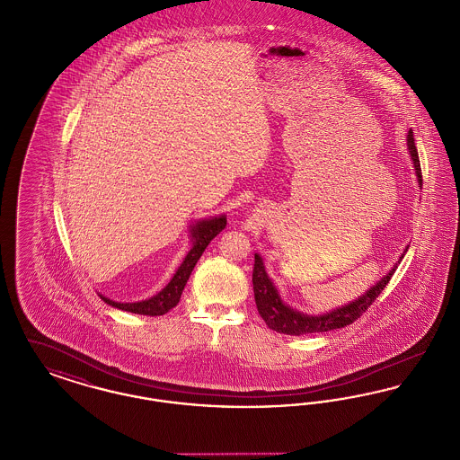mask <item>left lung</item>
Listing matches in <instances>:
<instances>
[{"label":"left lung","mask_w":460,"mask_h":460,"mask_svg":"<svg viewBox=\"0 0 460 460\" xmlns=\"http://www.w3.org/2000/svg\"><path fill=\"white\" fill-rule=\"evenodd\" d=\"M407 146H409V152H411L412 162H414L419 186H422V172H420V164H419V155H417L412 129L407 134ZM405 252H407V248H405ZM402 259H403V255L400 257V261ZM398 263H394V269L386 276H383L381 281L371 286L362 296H358L350 304L338 306L323 315H306L304 312H298V310L286 305L285 302L281 300L278 288L274 286L272 279L265 272L262 257L259 253H255L252 281H253L257 310L269 328L278 331V332H283V334H291V336H302V334H310V332H326L331 329L345 328L353 321H357L372 305V302L381 295V291L390 283Z\"/></svg>","instance_id":"left-lung-1"}]
</instances>
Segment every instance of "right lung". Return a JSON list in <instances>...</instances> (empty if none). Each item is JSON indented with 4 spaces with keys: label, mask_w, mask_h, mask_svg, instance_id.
<instances>
[{
    "label": "right lung",
    "mask_w": 460,
    "mask_h": 460,
    "mask_svg": "<svg viewBox=\"0 0 460 460\" xmlns=\"http://www.w3.org/2000/svg\"><path fill=\"white\" fill-rule=\"evenodd\" d=\"M227 220L226 216H219V217H210V219L198 220L191 227V250L188 252V255L184 257L182 263L177 267L174 278L171 279V283L165 286L160 293H156L152 298L143 300V302H134V304H120V302H113L107 296L100 295L102 300L109 305L126 310V312H132V314H141V315H164L167 314L171 308H174L179 304V298L182 295V289L188 283L195 265H197L201 253L205 252V248L208 246V243L214 240L220 231L226 227Z\"/></svg>",
    "instance_id": "1"
}]
</instances>
